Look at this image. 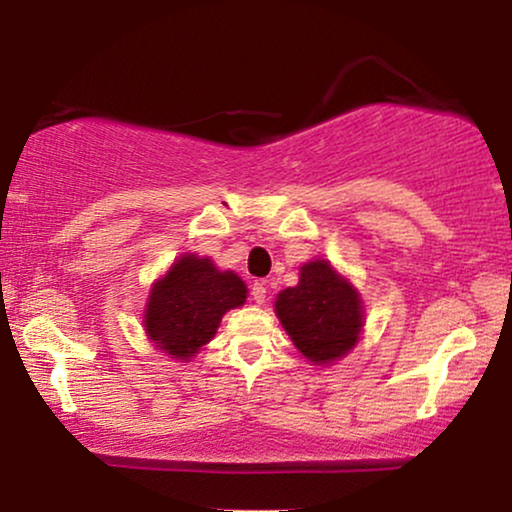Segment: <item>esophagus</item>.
I'll return each mask as SVG.
<instances>
[{"label":"esophagus","mask_w":512,"mask_h":512,"mask_svg":"<svg viewBox=\"0 0 512 512\" xmlns=\"http://www.w3.org/2000/svg\"><path fill=\"white\" fill-rule=\"evenodd\" d=\"M251 298H254V303H258V305H263L265 303V298H268V289H265L263 284H254L251 286Z\"/></svg>","instance_id":"esophagus-1"}]
</instances>
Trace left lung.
<instances>
[{
    "mask_svg": "<svg viewBox=\"0 0 512 512\" xmlns=\"http://www.w3.org/2000/svg\"><path fill=\"white\" fill-rule=\"evenodd\" d=\"M279 324L312 366H333L359 345L366 314L356 286L326 258L300 265L296 286L275 298Z\"/></svg>",
    "mask_w": 512,
    "mask_h": 512,
    "instance_id": "left-lung-1",
    "label": "left lung"
}]
</instances>
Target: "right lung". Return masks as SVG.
<instances>
[{
	"label": "right lung",
	"mask_w": 512,
	"mask_h": 512,
	"mask_svg": "<svg viewBox=\"0 0 512 512\" xmlns=\"http://www.w3.org/2000/svg\"><path fill=\"white\" fill-rule=\"evenodd\" d=\"M247 284L209 256L181 254L146 298L142 326L149 342L174 361H191L219 331L223 314L247 303Z\"/></svg>",
	"instance_id": "obj_1"
}]
</instances>
